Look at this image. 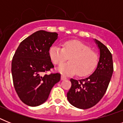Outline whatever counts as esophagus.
<instances>
[{
	"label": "esophagus",
	"mask_w": 123,
	"mask_h": 123,
	"mask_svg": "<svg viewBox=\"0 0 123 123\" xmlns=\"http://www.w3.org/2000/svg\"><path fill=\"white\" fill-rule=\"evenodd\" d=\"M67 79V78L65 77V76H64V75H62L61 76V80H66Z\"/></svg>",
	"instance_id": "obj_1"
}]
</instances>
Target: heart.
I'll use <instances>...</instances> for the list:
<instances>
[{
	"instance_id": "heart-1",
	"label": "heart",
	"mask_w": 123,
	"mask_h": 123,
	"mask_svg": "<svg viewBox=\"0 0 123 123\" xmlns=\"http://www.w3.org/2000/svg\"><path fill=\"white\" fill-rule=\"evenodd\" d=\"M49 55L55 64L62 63L69 57L70 61L61 64L57 68L59 72L66 75L78 73L79 76L91 74L98 63V55L83 43L78 41L66 42L62 48L53 45L49 50Z\"/></svg>"
}]
</instances>
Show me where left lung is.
Listing matches in <instances>:
<instances>
[{"instance_id":"1","label":"left lung","mask_w":123,"mask_h":123,"mask_svg":"<svg viewBox=\"0 0 123 123\" xmlns=\"http://www.w3.org/2000/svg\"><path fill=\"white\" fill-rule=\"evenodd\" d=\"M99 51L97 67L92 75L77 80L71 79V87L67 93L69 103L80 109H87L97 104L103 98L112 75V55L106 46L96 39Z\"/></svg>"}]
</instances>
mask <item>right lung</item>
I'll use <instances>...</instances> for the list:
<instances>
[{"label": "right lung", "mask_w": 123, "mask_h": 123, "mask_svg": "<svg viewBox=\"0 0 123 123\" xmlns=\"http://www.w3.org/2000/svg\"><path fill=\"white\" fill-rule=\"evenodd\" d=\"M58 34L38 31L22 41L14 53L11 73L14 89L20 99L31 107L48 99L51 89L61 80V74L42 75L54 68L49 50Z\"/></svg>", "instance_id": "right-lung-1"}]
</instances>
